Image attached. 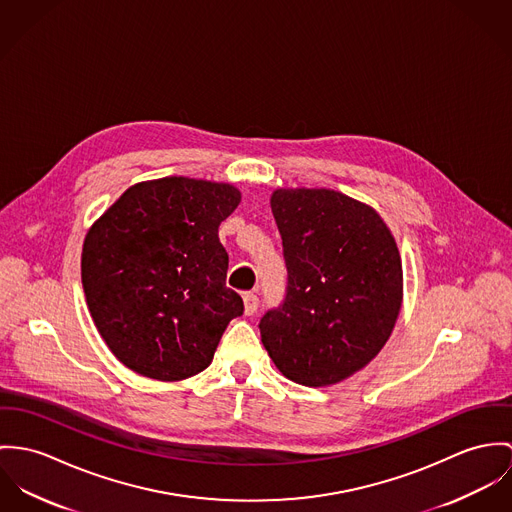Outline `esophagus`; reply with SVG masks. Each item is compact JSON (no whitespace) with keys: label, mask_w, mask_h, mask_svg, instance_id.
I'll return each mask as SVG.
<instances>
[{"label":"esophagus","mask_w":512,"mask_h":512,"mask_svg":"<svg viewBox=\"0 0 512 512\" xmlns=\"http://www.w3.org/2000/svg\"><path fill=\"white\" fill-rule=\"evenodd\" d=\"M243 306H245V314H247V316H253V314L257 312V306H259L257 294L245 292V294H243Z\"/></svg>","instance_id":"obj_1"}]
</instances>
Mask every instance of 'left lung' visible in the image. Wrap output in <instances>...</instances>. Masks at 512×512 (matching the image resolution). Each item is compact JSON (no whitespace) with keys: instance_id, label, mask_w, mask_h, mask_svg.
Wrapping results in <instances>:
<instances>
[{"instance_id":"obj_1","label":"left lung","mask_w":512,"mask_h":512,"mask_svg":"<svg viewBox=\"0 0 512 512\" xmlns=\"http://www.w3.org/2000/svg\"><path fill=\"white\" fill-rule=\"evenodd\" d=\"M283 306L261 341L286 379L330 387L361 371L391 338L402 306L397 241L375 208L330 188H277Z\"/></svg>"}]
</instances>
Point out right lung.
<instances>
[{
	"label": "right lung",
	"instance_id": "1",
	"mask_svg": "<svg viewBox=\"0 0 512 512\" xmlns=\"http://www.w3.org/2000/svg\"><path fill=\"white\" fill-rule=\"evenodd\" d=\"M228 182L165 176L129 186L82 245L92 320L131 371L182 381L204 371L229 322L243 314L226 286L218 228L239 206Z\"/></svg>",
	"mask_w": 512,
	"mask_h": 512
}]
</instances>
